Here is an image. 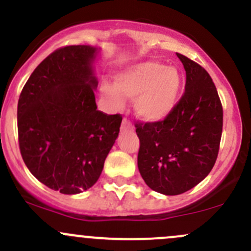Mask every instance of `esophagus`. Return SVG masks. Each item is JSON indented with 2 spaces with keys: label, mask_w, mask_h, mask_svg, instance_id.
Listing matches in <instances>:
<instances>
[{
  "label": "esophagus",
  "mask_w": 251,
  "mask_h": 251,
  "mask_svg": "<svg viewBox=\"0 0 251 251\" xmlns=\"http://www.w3.org/2000/svg\"><path fill=\"white\" fill-rule=\"evenodd\" d=\"M134 126L133 125H131V122L129 120H126V118H125L122 122V129H133Z\"/></svg>",
  "instance_id": "obj_1"
}]
</instances>
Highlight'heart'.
I'll list each match as a JSON object with an SVG mask.
<instances>
[{
	"label": "heart",
	"mask_w": 251,
	"mask_h": 251,
	"mask_svg": "<svg viewBox=\"0 0 251 251\" xmlns=\"http://www.w3.org/2000/svg\"><path fill=\"white\" fill-rule=\"evenodd\" d=\"M180 86L181 78L176 69L147 61L118 75L115 84L104 81L100 89L116 106L122 104V96L135 100L136 115L149 122H157L164 120L173 111Z\"/></svg>",
	"instance_id": "obj_1"
}]
</instances>
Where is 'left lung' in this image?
I'll return each instance as SVG.
<instances>
[{
  "label": "left lung",
  "instance_id": "left-lung-1",
  "mask_svg": "<svg viewBox=\"0 0 251 251\" xmlns=\"http://www.w3.org/2000/svg\"><path fill=\"white\" fill-rule=\"evenodd\" d=\"M186 71L185 93L172 112L157 122H136L138 167L150 188L181 195L210 173L222 134V105L205 69L176 53Z\"/></svg>",
  "mask_w": 251,
  "mask_h": 251
}]
</instances>
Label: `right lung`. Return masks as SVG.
Here are the masks:
<instances>
[{
    "label": "right lung",
    "mask_w": 251,
    "mask_h": 251,
    "mask_svg": "<svg viewBox=\"0 0 251 251\" xmlns=\"http://www.w3.org/2000/svg\"><path fill=\"white\" fill-rule=\"evenodd\" d=\"M97 48L66 46L35 69L18 101L24 163L47 187L76 195L99 179L122 116L97 108L92 61Z\"/></svg>",
    "instance_id": "1"
}]
</instances>
